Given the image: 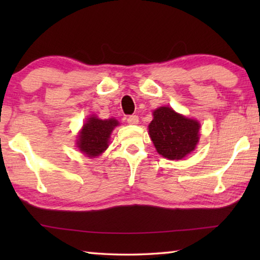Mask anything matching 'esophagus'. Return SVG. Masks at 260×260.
I'll list each match as a JSON object with an SVG mask.
<instances>
[{
	"mask_svg": "<svg viewBox=\"0 0 260 260\" xmlns=\"http://www.w3.org/2000/svg\"><path fill=\"white\" fill-rule=\"evenodd\" d=\"M127 122H128L129 125L139 124V117L136 116V114H133V116H129L128 118H127Z\"/></svg>",
	"mask_w": 260,
	"mask_h": 260,
	"instance_id": "obj_1",
	"label": "esophagus"
}]
</instances>
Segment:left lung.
<instances>
[{
  "mask_svg": "<svg viewBox=\"0 0 260 260\" xmlns=\"http://www.w3.org/2000/svg\"><path fill=\"white\" fill-rule=\"evenodd\" d=\"M152 116L149 135L159 155L170 160H178L195 150L200 140L199 121L177 113L169 107L156 109Z\"/></svg>",
  "mask_w": 260,
  "mask_h": 260,
  "instance_id": "left-lung-1",
  "label": "left lung"
}]
</instances>
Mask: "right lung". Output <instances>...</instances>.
<instances>
[{
  "mask_svg": "<svg viewBox=\"0 0 260 260\" xmlns=\"http://www.w3.org/2000/svg\"><path fill=\"white\" fill-rule=\"evenodd\" d=\"M119 125L118 120L99 119L91 116L86 120L82 129L78 135L77 147L87 157L95 158L107 150L109 147V139L113 128Z\"/></svg>",
  "mask_w": 260,
  "mask_h": 260,
  "instance_id": "1",
  "label": "right lung"
}]
</instances>
